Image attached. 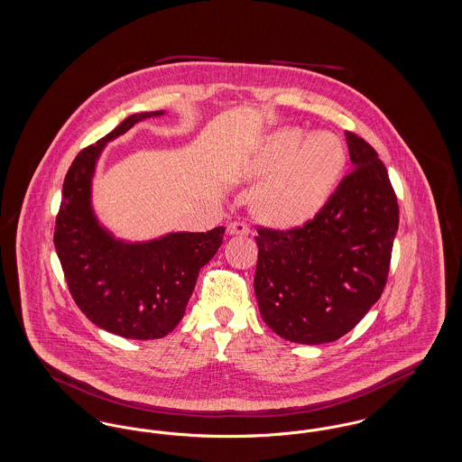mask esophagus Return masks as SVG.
I'll list each match as a JSON object with an SVG mask.
<instances>
[{
  "label": "esophagus",
  "instance_id": "1",
  "mask_svg": "<svg viewBox=\"0 0 462 462\" xmlns=\"http://www.w3.org/2000/svg\"><path fill=\"white\" fill-rule=\"evenodd\" d=\"M226 234L228 236H247L249 234V226L242 221H232L226 225Z\"/></svg>",
  "mask_w": 462,
  "mask_h": 462
}]
</instances>
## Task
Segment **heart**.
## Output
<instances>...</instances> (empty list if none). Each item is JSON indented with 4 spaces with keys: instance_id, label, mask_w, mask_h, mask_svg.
I'll return each mask as SVG.
<instances>
[{
    "instance_id": "1",
    "label": "heart",
    "mask_w": 462,
    "mask_h": 462,
    "mask_svg": "<svg viewBox=\"0 0 462 462\" xmlns=\"http://www.w3.org/2000/svg\"><path fill=\"white\" fill-rule=\"evenodd\" d=\"M346 147L332 132L286 126L270 133L253 155L247 173L264 181L258 217L277 228H294L313 220L329 202L346 170Z\"/></svg>"
}]
</instances>
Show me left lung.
<instances>
[{"label": "left lung", "instance_id": "1", "mask_svg": "<svg viewBox=\"0 0 462 462\" xmlns=\"http://www.w3.org/2000/svg\"><path fill=\"white\" fill-rule=\"evenodd\" d=\"M352 173L303 226L258 228L254 292L264 324L292 343L322 345L365 317L386 286L398 202L373 147L346 132Z\"/></svg>", "mask_w": 462, "mask_h": 462}]
</instances>
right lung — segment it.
Listing matches in <instances>:
<instances>
[{
    "label": "right lung",
    "instance_id": "add662e5",
    "mask_svg": "<svg viewBox=\"0 0 462 462\" xmlns=\"http://www.w3.org/2000/svg\"><path fill=\"white\" fill-rule=\"evenodd\" d=\"M164 110L126 117L72 161L62 187L53 242L67 286L79 310L100 329L128 339H159L175 329L198 282L199 270L223 242L225 226L171 232L126 242L100 225L91 206V180L106 143Z\"/></svg>",
    "mask_w": 462,
    "mask_h": 462
}]
</instances>
